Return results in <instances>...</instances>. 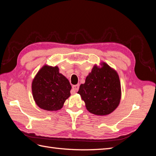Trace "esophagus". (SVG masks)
I'll return each mask as SVG.
<instances>
[{
    "label": "esophagus",
    "instance_id": "34e87169",
    "mask_svg": "<svg viewBox=\"0 0 156 156\" xmlns=\"http://www.w3.org/2000/svg\"><path fill=\"white\" fill-rule=\"evenodd\" d=\"M79 89V84H76L72 86V90L74 91H78Z\"/></svg>",
    "mask_w": 156,
    "mask_h": 156
}]
</instances>
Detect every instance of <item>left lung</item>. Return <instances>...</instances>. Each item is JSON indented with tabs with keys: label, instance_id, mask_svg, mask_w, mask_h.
Returning a JSON list of instances; mask_svg holds the SVG:
<instances>
[{
	"label": "left lung",
	"instance_id": "8db88e82",
	"mask_svg": "<svg viewBox=\"0 0 156 156\" xmlns=\"http://www.w3.org/2000/svg\"><path fill=\"white\" fill-rule=\"evenodd\" d=\"M94 65L80 86L78 93L85 102L87 110L96 115H107L119 105L121 97V82L117 72L107 64Z\"/></svg>",
	"mask_w": 156,
	"mask_h": 156
}]
</instances>
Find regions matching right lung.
I'll return each mask as SVG.
<instances>
[{
	"label": "right lung",
	"instance_id": "right-lung-1",
	"mask_svg": "<svg viewBox=\"0 0 156 156\" xmlns=\"http://www.w3.org/2000/svg\"><path fill=\"white\" fill-rule=\"evenodd\" d=\"M72 87L58 66L45 65L39 69L32 82V93L35 103L44 110L61 109L70 96Z\"/></svg>",
	"mask_w": 156,
	"mask_h": 156
}]
</instances>
